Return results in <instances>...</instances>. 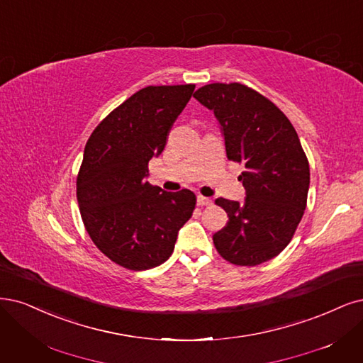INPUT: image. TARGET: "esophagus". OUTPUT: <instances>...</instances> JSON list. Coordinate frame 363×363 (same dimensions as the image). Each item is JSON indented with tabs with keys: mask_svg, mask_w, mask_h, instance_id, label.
I'll return each instance as SVG.
<instances>
[{
	"mask_svg": "<svg viewBox=\"0 0 363 363\" xmlns=\"http://www.w3.org/2000/svg\"><path fill=\"white\" fill-rule=\"evenodd\" d=\"M196 204L198 206H210L211 204V199L210 198H207V196H203V195H198L196 196Z\"/></svg>",
	"mask_w": 363,
	"mask_h": 363,
	"instance_id": "obj_1",
	"label": "esophagus"
}]
</instances>
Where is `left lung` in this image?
I'll return each mask as SVG.
<instances>
[{
	"mask_svg": "<svg viewBox=\"0 0 363 363\" xmlns=\"http://www.w3.org/2000/svg\"><path fill=\"white\" fill-rule=\"evenodd\" d=\"M194 97L213 111L227 157L245 165V201H215L228 215L215 247L235 266L261 264L284 251L305 213L309 164L301 140L277 105L243 84H208Z\"/></svg>",
	"mask_w": 363,
	"mask_h": 363,
	"instance_id": "left-lung-1",
	"label": "left lung"
}]
</instances>
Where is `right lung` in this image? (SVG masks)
I'll return each mask as SVG.
<instances>
[{"instance_id":"add662e5","label":"right lung","mask_w":363,"mask_h":363,"mask_svg":"<svg viewBox=\"0 0 363 363\" xmlns=\"http://www.w3.org/2000/svg\"><path fill=\"white\" fill-rule=\"evenodd\" d=\"M195 85H150L101 121L86 141L77 179L81 218L93 243L116 264L147 270L165 262L196 196L152 186L148 160L167 145Z\"/></svg>"}]
</instances>
